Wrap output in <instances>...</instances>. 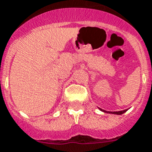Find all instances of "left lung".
<instances>
[{
	"label": "left lung",
	"mask_w": 152,
	"mask_h": 152,
	"mask_svg": "<svg viewBox=\"0 0 152 152\" xmlns=\"http://www.w3.org/2000/svg\"><path fill=\"white\" fill-rule=\"evenodd\" d=\"M99 109L100 110V111H102V112H107V113H111V114H115V115H122L127 111V109H126V110H124V111H119V112H107V111H104V110H102L100 109V108H99Z\"/></svg>",
	"instance_id": "left-lung-1"
}]
</instances>
